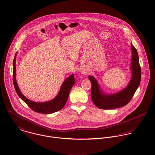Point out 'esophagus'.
I'll use <instances>...</instances> for the list:
<instances>
[{"label":"esophagus","mask_w":155,"mask_h":155,"mask_svg":"<svg viewBox=\"0 0 155 155\" xmlns=\"http://www.w3.org/2000/svg\"><path fill=\"white\" fill-rule=\"evenodd\" d=\"M82 73H83L84 74H87V73H86L85 71H82Z\"/></svg>","instance_id":"obj_1"}]
</instances>
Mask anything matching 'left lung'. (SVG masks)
I'll return each mask as SVG.
<instances>
[{"label": "left lung", "instance_id": "obj_1", "mask_svg": "<svg viewBox=\"0 0 155 155\" xmlns=\"http://www.w3.org/2000/svg\"><path fill=\"white\" fill-rule=\"evenodd\" d=\"M132 57L130 68L132 76L128 85L121 91L112 94H106L100 89L96 79L89 76L91 82V98L94 104L99 109L110 110L123 107L127 105L133 98V95L141 82V68L139 63L138 55L137 49L131 44Z\"/></svg>", "mask_w": 155, "mask_h": 155}]
</instances>
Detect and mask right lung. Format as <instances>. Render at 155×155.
Instances as JSON below:
<instances>
[{"instance_id":"1","label":"right lung","mask_w":155,"mask_h":155,"mask_svg":"<svg viewBox=\"0 0 155 155\" xmlns=\"http://www.w3.org/2000/svg\"><path fill=\"white\" fill-rule=\"evenodd\" d=\"M17 54V52H16L15 55L14 61H13V67H14L13 82H14V85L15 89V91L18 95L20 97V98L28 105V106L31 109L39 113L50 114L62 109L66 103L70 89L73 87V86L75 83L74 74H71L64 81V82L63 83L61 87V88L60 89L58 94L54 99L50 101L42 102V103H38V102L33 101L28 99L27 98H26L22 94L18 86V84L16 81V67H15Z\"/></svg>"}]
</instances>
